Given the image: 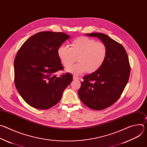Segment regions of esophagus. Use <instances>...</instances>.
I'll return each instance as SVG.
<instances>
[{
  "label": "esophagus",
  "instance_id": "34e87169",
  "mask_svg": "<svg viewBox=\"0 0 147 147\" xmlns=\"http://www.w3.org/2000/svg\"><path fill=\"white\" fill-rule=\"evenodd\" d=\"M73 80H79V78H78L77 76H73Z\"/></svg>",
  "mask_w": 147,
  "mask_h": 147
}]
</instances>
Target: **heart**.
Returning <instances> with one entry per match:
<instances>
[{"instance_id": "1", "label": "heart", "mask_w": 147, "mask_h": 147, "mask_svg": "<svg viewBox=\"0 0 147 147\" xmlns=\"http://www.w3.org/2000/svg\"><path fill=\"white\" fill-rule=\"evenodd\" d=\"M107 52V47L103 43L86 36L74 39L70 48L62 45L57 51L60 62L66 69L70 67L77 58L78 63L67 70L76 75L85 71L93 73L98 71L105 61Z\"/></svg>"}]
</instances>
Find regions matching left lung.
<instances>
[{
	"label": "left lung",
	"instance_id": "obj_1",
	"mask_svg": "<svg viewBox=\"0 0 147 147\" xmlns=\"http://www.w3.org/2000/svg\"><path fill=\"white\" fill-rule=\"evenodd\" d=\"M86 35L100 39L108 52L101 67L84 77L78 95L87 107L100 111L111 107L120 98L129 78L130 65L126 51L117 42L102 33Z\"/></svg>",
	"mask_w": 147,
	"mask_h": 147
}]
</instances>
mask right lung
<instances>
[{
    "label": "right lung",
    "instance_id": "obj_1",
    "mask_svg": "<svg viewBox=\"0 0 147 147\" xmlns=\"http://www.w3.org/2000/svg\"><path fill=\"white\" fill-rule=\"evenodd\" d=\"M70 38L63 32L42 31L31 36L20 47L14 59V82L20 95L30 106L48 109L60 100L73 80L69 73L57 77L63 69L57 51Z\"/></svg>",
    "mask_w": 147,
    "mask_h": 147
}]
</instances>
